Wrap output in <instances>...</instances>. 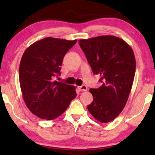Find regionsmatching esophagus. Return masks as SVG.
I'll return each instance as SVG.
<instances>
[{
  "instance_id": "esophagus-1",
  "label": "esophagus",
  "mask_w": 155,
  "mask_h": 155,
  "mask_svg": "<svg viewBox=\"0 0 155 155\" xmlns=\"http://www.w3.org/2000/svg\"><path fill=\"white\" fill-rule=\"evenodd\" d=\"M78 89H79L80 91H84V92H86V91H87V87L85 86V85L79 86V87H78Z\"/></svg>"
}]
</instances>
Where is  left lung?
Returning a JSON list of instances; mask_svg holds the SVG:
<instances>
[{
  "instance_id": "obj_1",
  "label": "left lung",
  "mask_w": 155,
  "mask_h": 155,
  "mask_svg": "<svg viewBox=\"0 0 155 155\" xmlns=\"http://www.w3.org/2000/svg\"><path fill=\"white\" fill-rule=\"evenodd\" d=\"M92 72L100 75L102 85L90 89L93 101L87 106L101 123L115 119L128 101L135 73V55L124 40L111 35L79 40Z\"/></svg>"
}]
</instances>
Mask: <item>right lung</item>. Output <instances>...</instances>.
<instances>
[{"instance_id":"add662e5","label":"right lung","mask_w":155,"mask_h":155,"mask_svg":"<svg viewBox=\"0 0 155 155\" xmlns=\"http://www.w3.org/2000/svg\"><path fill=\"white\" fill-rule=\"evenodd\" d=\"M76 42L46 37L31 44L23 54L19 69L20 88L25 104L34 115L54 119L77 96L75 86L54 80L60 75L65 54Z\"/></svg>"}]
</instances>
